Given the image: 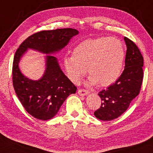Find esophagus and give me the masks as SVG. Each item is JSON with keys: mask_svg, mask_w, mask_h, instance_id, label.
<instances>
[{"mask_svg": "<svg viewBox=\"0 0 153 153\" xmlns=\"http://www.w3.org/2000/svg\"><path fill=\"white\" fill-rule=\"evenodd\" d=\"M78 93L80 96H85V95L88 94V92L85 89H79L78 91Z\"/></svg>", "mask_w": 153, "mask_h": 153, "instance_id": "esophagus-1", "label": "esophagus"}]
</instances>
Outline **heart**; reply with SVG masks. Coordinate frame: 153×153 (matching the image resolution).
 I'll return each instance as SVG.
<instances>
[{"label": "heart", "mask_w": 153, "mask_h": 153, "mask_svg": "<svg viewBox=\"0 0 153 153\" xmlns=\"http://www.w3.org/2000/svg\"><path fill=\"white\" fill-rule=\"evenodd\" d=\"M125 49L122 42L115 38L88 39L73 50V56L65 57L63 64L68 77L78 84L87 68L91 75L88 83L108 86L117 80L122 71Z\"/></svg>", "instance_id": "1"}]
</instances>
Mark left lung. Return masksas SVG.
Here are the masks:
<instances>
[{"mask_svg": "<svg viewBox=\"0 0 153 153\" xmlns=\"http://www.w3.org/2000/svg\"><path fill=\"white\" fill-rule=\"evenodd\" d=\"M124 40L127 46L124 71L115 83L98 93L102 102L94 115L101 120L110 121L120 116L140 91L143 80V57L131 40L126 37Z\"/></svg>", "mask_w": 153, "mask_h": 153, "instance_id": "8db88e82", "label": "left lung"}]
</instances>
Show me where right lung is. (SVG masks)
Returning a JSON list of instances; mask_svg holds the SVG:
<instances>
[{"label":"right lung","instance_id":"right-lung-1","mask_svg":"<svg viewBox=\"0 0 153 153\" xmlns=\"http://www.w3.org/2000/svg\"><path fill=\"white\" fill-rule=\"evenodd\" d=\"M78 34V31L73 28L40 31L24 40L15 53L12 70L14 90L23 108L35 118L47 120L54 117L77 88L62 73L56 57L46 56L45 73L38 80L22 74L18 67L21 57L29 48L45 54L58 52Z\"/></svg>","mask_w":153,"mask_h":153}]
</instances>
